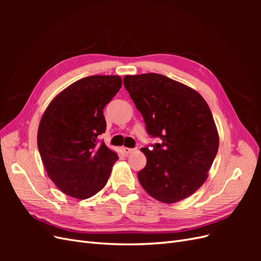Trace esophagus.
Here are the masks:
<instances>
[{
    "label": "esophagus",
    "instance_id": "34e87169",
    "mask_svg": "<svg viewBox=\"0 0 261 261\" xmlns=\"http://www.w3.org/2000/svg\"><path fill=\"white\" fill-rule=\"evenodd\" d=\"M123 149V152L126 154V155H127V154H129L130 152H133L134 151V150H135V149H132V148H127V147H123L122 148Z\"/></svg>",
    "mask_w": 261,
    "mask_h": 261
}]
</instances>
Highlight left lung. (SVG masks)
Masks as SVG:
<instances>
[{
	"label": "left lung",
	"instance_id": "1",
	"mask_svg": "<svg viewBox=\"0 0 261 261\" xmlns=\"http://www.w3.org/2000/svg\"><path fill=\"white\" fill-rule=\"evenodd\" d=\"M123 82L149 135L162 140L140 149L147 158L138 172L140 185L164 203L187 198L206 181L218 152L209 106L191 87L160 74L126 75Z\"/></svg>",
	"mask_w": 261,
	"mask_h": 261
}]
</instances>
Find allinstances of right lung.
<instances>
[{"label":"right lung","mask_w":261,"mask_h":261,"mask_svg":"<svg viewBox=\"0 0 261 261\" xmlns=\"http://www.w3.org/2000/svg\"><path fill=\"white\" fill-rule=\"evenodd\" d=\"M122 87L115 75H94L69 85L50 102L38 128V149L48 176L61 192L87 199L107 184L117 154L98 136L103 109Z\"/></svg>","instance_id":"obj_1"}]
</instances>
